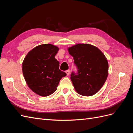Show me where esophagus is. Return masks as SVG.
Listing matches in <instances>:
<instances>
[{
  "label": "esophagus",
  "mask_w": 133,
  "mask_h": 133,
  "mask_svg": "<svg viewBox=\"0 0 133 133\" xmlns=\"http://www.w3.org/2000/svg\"><path fill=\"white\" fill-rule=\"evenodd\" d=\"M70 70H67L66 71V73L67 74V75H69L70 74Z\"/></svg>",
  "instance_id": "obj_1"
}]
</instances>
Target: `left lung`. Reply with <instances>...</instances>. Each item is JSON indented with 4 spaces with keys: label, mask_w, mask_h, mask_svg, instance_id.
Listing matches in <instances>:
<instances>
[{
    "label": "left lung",
    "mask_w": 133,
    "mask_h": 133,
    "mask_svg": "<svg viewBox=\"0 0 133 133\" xmlns=\"http://www.w3.org/2000/svg\"><path fill=\"white\" fill-rule=\"evenodd\" d=\"M68 51L77 69L70 75L76 91L83 96L94 95L108 77V63L105 55L98 48L88 44H76L68 48Z\"/></svg>",
    "instance_id": "1"
}]
</instances>
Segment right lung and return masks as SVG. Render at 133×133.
Segmentation results:
<instances>
[{"mask_svg":"<svg viewBox=\"0 0 133 133\" xmlns=\"http://www.w3.org/2000/svg\"><path fill=\"white\" fill-rule=\"evenodd\" d=\"M59 48L50 44L36 46L28 53L22 64L24 77L30 89L42 96L56 91L60 79L66 74L59 69L55 58Z\"/></svg>","mask_w":133,"mask_h":133,"instance_id":"right-lung-1","label":"right lung"}]
</instances>
